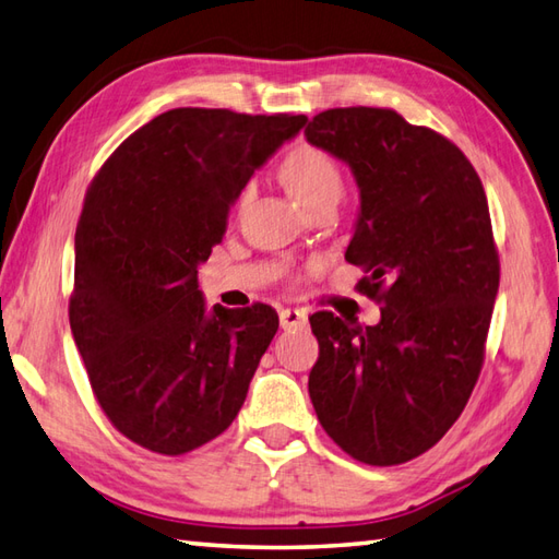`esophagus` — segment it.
Masks as SVG:
<instances>
[{
  "instance_id": "34e87169",
  "label": "esophagus",
  "mask_w": 559,
  "mask_h": 559,
  "mask_svg": "<svg viewBox=\"0 0 559 559\" xmlns=\"http://www.w3.org/2000/svg\"><path fill=\"white\" fill-rule=\"evenodd\" d=\"M281 317V326L290 331V329H307V314L302 310H281L278 312Z\"/></svg>"
}]
</instances>
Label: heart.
Segmentation results:
<instances>
[{"label":"heart","mask_w":559,"mask_h":559,"mask_svg":"<svg viewBox=\"0 0 559 559\" xmlns=\"http://www.w3.org/2000/svg\"><path fill=\"white\" fill-rule=\"evenodd\" d=\"M283 177H286L293 197L302 206L322 197H341L343 189L341 165L331 153L317 146H300L290 151L286 163H283ZM249 192H252V185L245 189V197Z\"/></svg>","instance_id":"obj_1"}]
</instances>
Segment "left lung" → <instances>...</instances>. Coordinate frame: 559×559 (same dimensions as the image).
Listing matches in <instances>:
<instances>
[{
  "label": "left lung",
  "mask_w": 559,
  "mask_h": 559,
  "mask_svg": "<svg viewBox=\"0 0 559 559\" xmlns=\"http://www.w3.org/2000/svg\"><path fill=\"white\" fill-rule=\"evenodd\" d=\"M305 136L358 182L346 259L367 273L358 290L382 305L374 326L310 317V399L346 454L396 466L444 437L478 382L500 288L488 199L449 139L389 108L319 112Z\"/></svg>",
  "instance_id": "1"
}]
</instances>
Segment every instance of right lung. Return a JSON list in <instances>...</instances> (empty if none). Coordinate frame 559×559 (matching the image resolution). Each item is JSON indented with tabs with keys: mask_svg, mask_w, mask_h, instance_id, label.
Returning <instances> with one entry per match:
<instances>
[{
	"mask_svg": "<svg viewBox=\"0 0 559 559\" xmlns=\"http://www.w3.org/2000/svg\"><path fill=\"white\" fill-rule=\"evenodd\" d=\"M305 115L177 108L127 136L76 225L69 324L100 408L165 456L228 430L278 331L269 305L206 310L199 264L228 211Z\"/></svg>",
	"mask_w": 559,
	"mask_h": 559,
	"instance_id": "obj_1",
	"label": "right lung"
}]
</instances>
